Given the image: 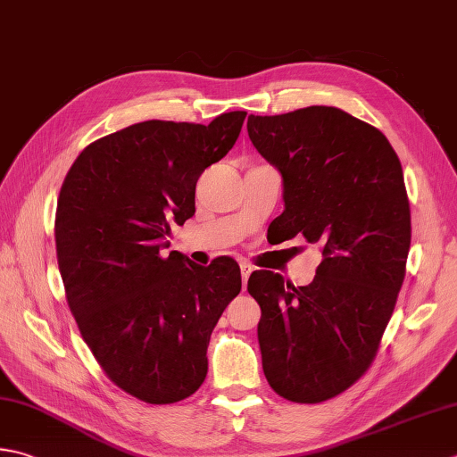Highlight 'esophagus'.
I'll return each instance as SVG.
<instances>
[{
    "instance_id": "esophagus-1",
    "label": "esophagus",
    "mask_w": 457,
    "mask_h": 457,
    "mask_svg": "<svg viewBox=\"0 0 457 457\" xmlns=\"http://www.w3.org/2000/svg\"><path fill=\"white\" fill-rule=\"evenodd\" d=\"M239 270H241V279H244V285H245V281L249 279V275H252V271H253V265H249L247 262H241Z\"/></svg>"
}]
</instances>
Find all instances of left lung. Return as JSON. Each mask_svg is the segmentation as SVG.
Listing matches in <instances>:
<instances>
[{
	"label": "left lung",
	"instance_id": "left-lung-1",
	"mask_svg": "<svg viewBox=\"0 0 457 457\" xmlns=\"http://www.w3.org/2000/svg\"><path fill=\"white\" fill-rule=\"evenodd\" d=\"M247 134L281 174L279 239L323 249L312 283L253 271L257 341L277 395L317 404L369 369L404 281L410 205L400 160L384 134L337 106L249 114Z\"/></svg>",
	"mask_w": 457,
	"mask_h": 457
}]
</instances>
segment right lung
Segmentation results:
<instances>
[{"label":"right lung","mask_w":457,"mask_h":457,"mask_svg":"<svg viewBox=\"0 0 457 457\" xmlns=\"http://www.w3.org/2000/svg\"><path fill=\"white\" fill-rule=\"evenodd\" d=\"M245 111L208 127L146 120L88 145L61 186L55 244L69 309L116 386L148 404L192 396L208 345L241 291L239 265L204 267L166 239L194 216L195 182L234 148Z\"/></svg>","instance_id":"1"}]
</instances>
